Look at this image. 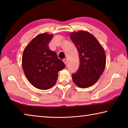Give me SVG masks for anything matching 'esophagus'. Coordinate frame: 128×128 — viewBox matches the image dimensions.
<instances>
[{"label": "esophagus", "instance_id": "1", "mask_svg": "<svg viewBox=\"0 0 128 128\" xmlns=\"http://www.w3.org/2000/svg\"><path fill=\"white\" fill-rule=\"evenodd\" d=\"M63 62H64V64H66V66L67 65V64H68V61H67L66 59H64V60H63Z\"/></svg>", "mask_w": 128, "mask_h": 128}]
</instances>
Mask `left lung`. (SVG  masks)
Instances as JSON below:
<instances>
[{
	"label": "left lung",
	"instance_id": "8db88e82",
	"mask_svg": "<svg viewBox=\"0 0 128 128\" xmlns=\"http://www.w3.org/2000/svg\"><path fill=\"white\" fill-rule=\"evenodd\" d=\"M70 36L80 58V66L72 74V80L80 88H88L98 81L104 70V50L98 40L88 32H73Z\"/></svg>",
	"mask_w": 128,
	"mask_h": 128
}]
</instances>
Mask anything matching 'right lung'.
I'll return each mask as SVG.
<instances>
[{
    "instance_id": "1",
    "label": "right lung",
    "mask_w": 128,
    "mask_h": 128,
    "mask_svg": "<svg viewBox=\"0 0 128 128\" xmlns=\"http://www.w3.org/2000/svg\"><path fill=\"white\" fill-rule=\"evenodd\" d=\"M52 37V34H38L24 51V72L30 83L40 90L52 87L57 81L58 72L66 66L55 52L49 48L48 44Z\"/></svg>"
}]
</instances>
